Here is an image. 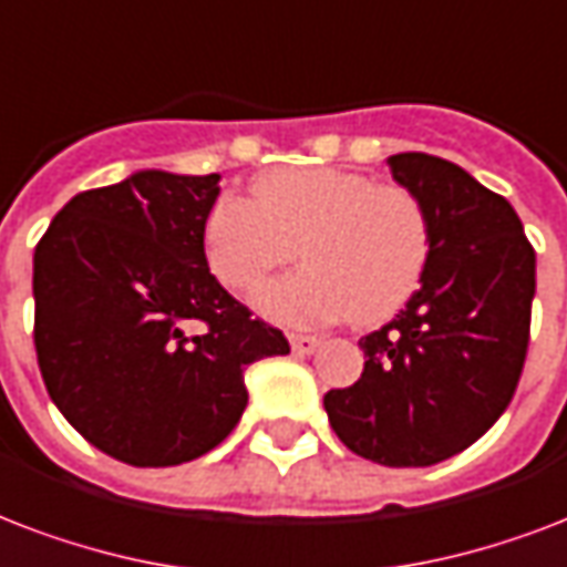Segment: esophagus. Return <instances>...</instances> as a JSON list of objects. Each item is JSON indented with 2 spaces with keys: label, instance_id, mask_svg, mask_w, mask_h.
<instances>
[{
  "label": "esophagus",
  "instance_id": "34e87169",
  "mask_svg": "<svg viewBox=\"0 0 567 567\" xmlns=\"http://www.w3.org/2000/svg\"><path fill=\"white\" fill-rule=\"evenodd\" d=\"M288 341H291V351L300 353V357H309V353L318 351V344H321L318 336H302V332H291Z\"/></svg>",
  "mask_w": 567,
  "mask_h": 567
}]
</instances>
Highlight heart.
Wrapping results in <instances>:
<instances>
[{
	"label": "heart",
	"instance_id": "1",
	"mask_svg": "<svg viewBox=\"0 0 567 567\" xmlns=\"http://www.w3.org/2000/svg\"><path fill=\"white\" fill-rule=\"evenodd\" d=\"M297 246L306 267L255 300L267 318L380 323L416 293L431 223L410 189L327 166L276 168L255 184V198H219L205 219L207 267L235 293H252Z\"/></svg>",
	"mask_w": 567,
	"mask_h": 567
}]
</instances>
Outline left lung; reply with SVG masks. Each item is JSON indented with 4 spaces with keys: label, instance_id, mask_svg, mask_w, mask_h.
I'll return each mask as SVG.
<instances>
[{
    "label": "left lung",
    "instance_id": "1",
    "mask_svg": "<svg viewBox=\"0 0 567 567\" xmlns=\"http://www.w3.org/2000/svg\"><path fill=\"white\" fill-rule=\"evenodd\" d=\"M392 178L422 202L431 255L419 291L362 336V378L323 410L344 446L383 466H431L464 452L503 416L526 348L535 249L503 196L455 163L392 154Z\"/></svg>",
    "mask_w": 567,
    "mask_h": 567
}]
</instances>
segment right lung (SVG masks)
Masks as SVG:
<instances>
[{"mask_svg": "<svg viewBox=\"0 0 567 567\" xmlns=\"http://www.w3.org/2000/svg\"><path fill=\"white\" fill-rule=\"evenodd\" d=\"M216 196L219 175L142 168L73 196L34 246L47 392L82 437L130 466L219 446L249 401L246 365L291 351L207 267Z\"/></svg>", "mask_w": 567, "mask_h": 567, "instance_id": "add662e5", "label": "right lung"}]
</instances>
